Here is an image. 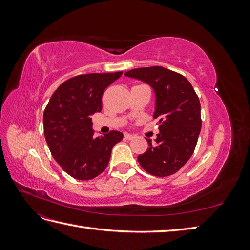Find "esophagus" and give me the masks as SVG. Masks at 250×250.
<instances>
[{
	"label": "esophagus",
	"instance_id": "1",
	"mask_svg": "<svg viewBox=\"0 0 250 250\" xmlns=\"http://www.w3.org/2000/svg\"><path fill=\"white\" fill-rule=\"evenodd\" d=\"M124 138H125L126 140H133L135 137H134V135H132V134L125 133V134H124Z\"/></svg>",
	"mask_w": 250,
	"mask_h": 250
}]
</instances>
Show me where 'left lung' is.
<instances>
[{
    "label": "left lung",
    "mask_w": 250,
    "mask_h": 250,
    "mask_svg": "<svg viewBox=\"0 0 250 250\" xmlns=\"http://www.w3.org/2000/svg\"><path fill=\"white\" fill-rule=\"evenodd\" d=\"M125 76L141 80L153 88V118L160 124L155 143L138 156L142 168L151 175L165 177L176 173L190 160L201 129L198 96L183 75L163 66L139 67Z\"/></svg>",
    "instance_id": "obj_1"
}]
</instances>
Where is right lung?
Here are the masks:
<instances>
[{
    "instance_id": "obj_1",
    "label": "right lung",
    "mask_w": 250,
    "mask_h": 250,
    "mask_svg": "<svg viewBox=\"0 0 250 250\" xmlns=\"http://www.w3.org/2000/svg\"><path fill=\"white\" fill-rule=\"evenodd\" d=\"M123 72L78 75L64 81L43 111V132L54 160L69 175L93 179L106 169L113 146L123 133L95 137L92 117L102 109L105 88Z\"/></svg>"
}]
</instances>
